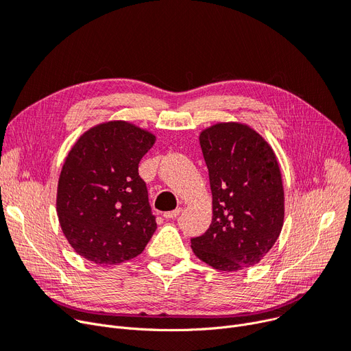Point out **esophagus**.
<instances>
[{
  "instance_id": "1",
  "label": "esophagus",
  "mask_w": 351,
  "mask_h": 351,
  "mask_svg": "<svg viewBox=\"0 0 351 351\" xmlns=\"http://www.w3.org/2000/svg\"><path fill=\"white\" fill-rule=\"evenodd\" d=\"M181 213V208H176V210H173V211H167V213H164L162 215H164V219H176V217L178 215Z\"/></svg>"
}]
</instances>
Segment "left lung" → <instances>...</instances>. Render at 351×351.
Returning a JSON list of instances; mask_svg holds the SVG:
<instances>
[{"label": "left lung", "mask_w": 351, "mask_h": 351, "mask_svg": "<svg viewBox=\"0 0 351 351\" xmlns=\"http://www.w3.org/2000/svg\"><path fill=\"white\" fill-rule=\"evenodd\" d=\"M213 194V220L191 239L194 254L221 271L257 264L280 236L285 191L271 147L239 123L215 124L199 134Z\"/></svg>", "instance_id": "1"}]
</instances>
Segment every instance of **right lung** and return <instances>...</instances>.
<instances>
[{"label": "right lung", "instance_id": "1", "mask_svg": "<svg viewBox=\"0 0 351 351\" xmlns=\"http://www.w3.org/2000/svg\"><path fill=\"white\" fill-rule=\"evenodd\" d=\"M154 141L136 125L110 121L73 147L58 180L57 213L80 256L104 265L143 253L157 223L138 162Z\"/></svg>", "mask_w": 351, "mask_h": 351}]
</instances>
